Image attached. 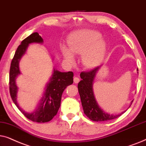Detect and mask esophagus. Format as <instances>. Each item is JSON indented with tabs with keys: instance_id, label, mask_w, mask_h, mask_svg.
Wrapping results in <instances>:
<instances>
[{
	"instance_id": "obj_1",
	"label": "esophagus",
	"mask_w": 146,
	"mask_h": 146,
	"mask_svg": "<svg viewBox=\"0 0 146 146\" xmlns=\"http://www.w3.org/2000/svg\"><path fill=\"white\" fill-rule=\"evenodd\" d=\"M73 81H74L75 83H78L79 82V81H80V79H79V78H78V77H74Z\"/></svg>"
}]
</instances>
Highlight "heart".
<instances>
[{"instance_id": "b5f03b06", "label": "heart", "mask_w": 146, "mask_h": 146, "mask_svg": "<svg viewBox=\"0 0 146 146\" xmlns=\"http://www.w3.org/2000/svg\"><path fill=\"white\" fill-rule=\"evenodd\" d=\"M99 32L93 30H85L77 33L68 42L69 50L64 48L63 53L66 61L73 63V55H82L81 60L85 67H95L100 65L104 59L106 44L101 39Z\"/></svg>"}]
</instances>
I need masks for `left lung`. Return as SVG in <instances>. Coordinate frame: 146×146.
Listing matches in <instances>:
<instances>
[{
    "mask_svg": "<svg viewBox=\"0 0 146 146\" xmlns=\"http://www.w3.org/2000/svg\"><path fill=\"white\" fill-rule=\"evenodd\" d=\"M100 67L101 66L95 68L89 72L81 73V81L78 83V91L83 111L87 117L94 121H106L115 119L125 112V111H124L119 114H110L104 111L98 105L94 96L93 85L97 72ZM137 71H138V69ZM132 102L133 101L131 102V105Z\"/></svg>",
    "mask_w": 146,
    "mask_h": 146,
    "instance_id": "1",
    "label": "left lung"
}]
</instances>
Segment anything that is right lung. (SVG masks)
<instances>
[{
  "instance_id": "obj_1",
  "label": "right lung",
  "mask_w": 146,
  "mask_h": 146,
  "mask_svg": "<svg viewBox=\"0 0 146 146\" xmlns=\"http://www.w3.org/2000/svg\"><path fill=\"white\" fill-rule=\"evenodd\" d=\"M42 43L43 39L38 33H33L21 42L15 52L12 60L9 73V89L11 98L19 110L27 118L38 123L48 122L57 115L61 106V96L68 85L73 83V73L72 71L61 72L54 69L49 82L46 83L43 96L40 99L35 110L33 112H26L19 106L17 102L18 87L16 79L21 74L19 61L25 53L29 44Z\"/></svg>"
}]
</instances>
